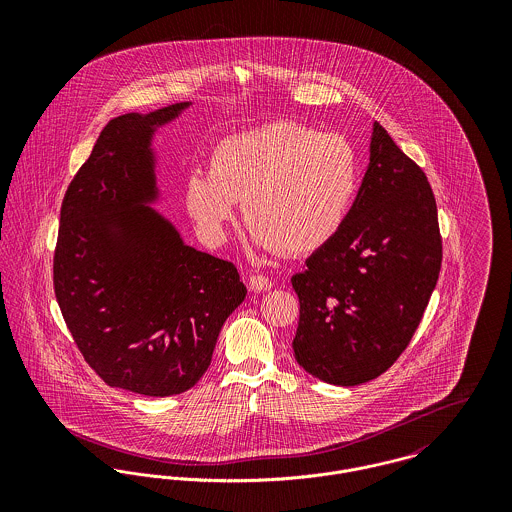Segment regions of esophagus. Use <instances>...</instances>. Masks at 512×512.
<instances>
[{"instance_id": "obj_1", "label": "esophagus", "mask_w": 512, "mask_h": 512, "mask_svg": "<svg viewBox=\"0 0 512 512\" xmlns=\"http://www.w3.org/2000/svg\"><path fill=\"white\" fill-rule=\"evenodd\" d=\"M248 286H250V290L252 292H268V290H272V280L268 278V276H262V274H254V276H250V280H248Z\"/></svg>"}]
</instances>
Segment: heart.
I'll return each instance as SVG.
<instances>
[{"instance_id": "heart-1", "label": "heart", "mask_w": 512, "mask_h": 512, "mask_svg": "<svg viewBox=\"0 0 512 512\" xmlns=\"http://www.w3.org/2000/svg\"><path fill=\"white\" fill-rule=\"evenodd\" d=\"M357 189V155L343 136L272 122L220 140L209 173H189L185 205L211 244L226 238L240 203L258 248L303 256L339 234Z\"/></svg>"}]
</instances>
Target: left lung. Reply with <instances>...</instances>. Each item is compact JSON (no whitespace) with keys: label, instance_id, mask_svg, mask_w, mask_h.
<instances>
[{"label":"left lung","instance_id":"obj_1","mask_svg":"<svg viewBox=\"0 0 512 512\" xmlns=\"http://www.w3.org/2000/svg\"><path fill=\"white\" fill-rule=\"evenodd\" d=\"M441 268L438 207L426 173L374 122L370 163L339 234L292 278L295 361L357 386L394 365L414 337Z\"/></svg>","mask_w":512,"mask_h":512}]
</instances>
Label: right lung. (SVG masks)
I'll return each mask as SVG.
<instances>
[{
	"mask_svg": "<svg viewBox=\"0 0 512 512\" xmlns=\"http://www.w3.org/2000/svg\"><path fill=\"white\" fill-rule=\"evenodd\" d=\"M189 102L106 124L61 207L55 295L78 351L114 388L173 396L207 372L244 301L232 262L187 246L157 199L153 134Z\"/></svg>",
	"mask_w": 512,
	"mask_h": 512,
	"instance_id": "right-lung-1",
	"label": "right lung"
}]
</instances>
